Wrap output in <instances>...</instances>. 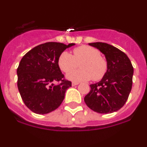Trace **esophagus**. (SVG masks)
Segmentation results:
<instances>
[{
    "instance_id": "esophagus-1",
    "label": "esophagus",
    "mask_w": 147,
    "mask_h": 147,
    "mask_svg": "<svg viewBox=\"0 0 147 147\" xmlns=\"http://www.w3.org/2000/svg\"><path fill=\"white\" fill-rule=\"evenodd\" d=\"M78 82H72V83H71V85H72V86H76V85H78Z\"/></svg>"
}]
</instances>
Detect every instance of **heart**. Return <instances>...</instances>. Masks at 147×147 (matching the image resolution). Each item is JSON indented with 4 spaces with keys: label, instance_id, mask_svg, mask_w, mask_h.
<instances>
[{
    "label": "heart",
    "instance_id": "1",
    "mask_svg": "<svg viewBox=\"0 0 147 147\" xmlns=\"http://www.w3.org/2000/svg\"><path fill=\"white\" fill-rule=\"evenodd\" d=\"M57 63L62 71L65 73L70 71L66 75V78L76 82L87 81L92 78L98 81L104 77L108 69L107 61L101 57L100 51L88 45H81L74 49L73 56L63 51L59 56ZM78 64L81 69L73 71Z\"/></svg>",
    "mask_w": 147,
    "mask_h": 147
}]
</instances>
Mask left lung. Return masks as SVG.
I'll return each instance as SVG.
<instances>
[{"mask_svg":"<svg viewBox=\"0 0 147 147\" xmlns=\"http://www.w3.org/2000/svg\"><path fill=\"white\" fill-rule=\"evenodd\" d=\"M105 55L108 63L105 75L99 82L90 84L84 102L91 110L100 113L117 111L129 98L132 87L133 66L125 53L105 42L89 43Z\"/></svg>","mask_w":147,"mask_h":147,"instance_id":"8db88e82","label":"left lung"}]
</instances>
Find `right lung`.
<instances>
[{
	"label": "right lung",
	"instance_id": "obj_1",
	"mask_svg": "<svg viewBox=\"0 0 147 147\" xmlns=\"http://www.w3.org/2000/svg\"><path fill=\"white\" fill-rule=\"evenodd\" d=\"M75 43L46 42L29 51L17 69L18 88L25 105L34 113L45 114L61 105L71 82L63 79L57 60ZM55 82H60L55 85Z\"/></svg>",
	"mask_w": 147,
	"mask_h": 147
}]
</instances>
